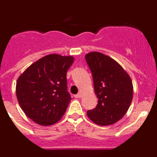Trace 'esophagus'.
Segmentation results:
<instances>
[{
	"label": "esophagus",
	"instance_id": "34e87169",
	"mask_svg": "<svg viewBox=\"0 0 157 157\" xmlns=\"http://www.w3.org/2000/svg\"><path fill=\"white\" fill-rule=\"evenodd\" d=\"M82 94L81 93H79V94H75V95L74 96L75 98H82Z\"/></svg>",
	"mask_w": 157,
	"mask_h": 157
}]
</instances>
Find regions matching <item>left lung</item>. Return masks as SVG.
Instances as JSON below:
<instances>
[{
  "label": "left lung",
  "mask_w": 157,
  "mask_h": 157,
  "mask_svg": "<svg viewBox=\"0 0 157 157\" xmlns=\"http://www.w3.org/2000/svg\"><path fill=\"white\" fill-rule=\"evenodd\" d=\"M85 58L98 98L97 107L87 111V116L98 125L114 124L124 116L131 104V78L120 63L101 52H89Z\"/></svg>",
  "instance_id": "obj_1"
}]
</instances>
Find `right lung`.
I'll return each mask as SVG.
<instances>
[{
  "mask_svg": "<svg viewBox=\"0 0 157 157\" xmlns=\"http://www.w3.org/2000/svg\"><path fill=\"white\" fill-rule=\"evenodd\" d=\"M73 62L71 56L49 54L19 75L16 97L30 120L39 125L50 126L61 119L71 100L67 92V71Z\"/></svg>",
  "mask_w": 157,
  "mask_h": 157,
  "instance_id": "right-lung-1",
  "label": "right lung"
}]
</instances>
